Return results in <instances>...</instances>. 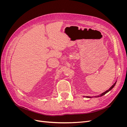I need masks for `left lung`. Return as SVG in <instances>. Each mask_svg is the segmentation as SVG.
Here are the masks:
<instances>
[{
    "instance_id": "8db88e82",
    "label": "left lung",
    "mask_w": 127,
    "mask_h": 127,
    "mask_svg": "<svg viewBox=\"0 0 127 127\" xmlns=\"http://www.w3.org/2000/svg\"><path fill=\"white\" fill-rule=\"evenodd\" d=\"M116 83H117V80H116V82H115V83L113 84V85H112V86H111L108 90L106 91L105 92H103V93H102V94H99V95H97V96H84V97H87V98H93V97H99L102 96H103L104 95H105V94H106L107 93H108V92H109V91H110L111 90H112V88L114 87V86L116 85Z\"/></svg>"
}]
</instances>
